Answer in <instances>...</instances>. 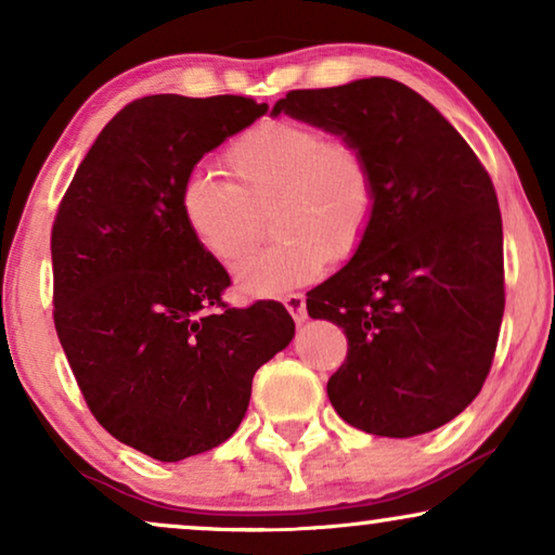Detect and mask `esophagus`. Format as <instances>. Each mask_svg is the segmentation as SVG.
I'll return each mask as SVG.
<instances>
[{
	"mask_svg": "<svg viewBox=\"0 0 555 555\" xmlns=\"http://www.w3.org/2000/svg\"><path fill=\"white\" fill-rule=\"evenodd\" d=\"M283 302H285L287 313L293 315V321H295V323H302V321H306V318H308V310H306V295H302V293H291V295H285Z\"/></svg>",
	"mask_w": 555,
	"mask_h": 555,
	"instance_id": "esophagus-1",
	"label": "esophagus"
}]
</instances>
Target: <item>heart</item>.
<instances>
[{"label": "heart", "mask_w": 555, "mask_h": 555, "mask_svg": "<svg viewBox=\"0 0 555 555\" xmlns=\"http://www.w3.org/2000/svg\"><path fill=\"white\" fill-rule=\"evenodd\" d=\"M224 164L234 184L207 171L189 173L179 209L196 245L230 268L253 245L255 211L272 207L278 240L237 270V287L253 298L310 283L328 257L348 260L374 224V164L348 135H325L291 118L262 120L232 141Z\"/></svg>", "instance_id": "heart-1"}]
</instances>
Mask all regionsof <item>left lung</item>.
I'll use <instances>...</instances> for the list:
<instances>
[{"label": "left lung", "mask_w": 555, "mask_h": 555, "mask_svg": "<svg viewBox=\"0 0 555 555\" xmlns=\"http://www.w3.org/2000/svg\"><path fill=\"white\" fill-rule=\"evenodd\" d=\"M359 141L374 164V224L308 315L344 328L328 378L333 409L376 437H416L473 404L490 374L505 310L495 186L454 126L391 78L291 90L272 116Z\"/></svg>", "instance_id": "obj_1"}]
</instances>
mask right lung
<instances>
[{"label": "right lung", "instance_id": "1", "mask_svg": "<svg viewBox=\"0 0 555 555\" xmlns=\"http://www.w3.org/2000/svg\"><path fill=\"white\" fill-rule=\"evenodd\" d=\"M268 113L242 95H146L82 158L52 224L55 328L90 412L162 462L237 431L255 371L291 344L283 302L227 308L230 275L189 234L184 179Z\"/></svg>", "mask_w": 555, "mask_h": 555}]
</instances>
